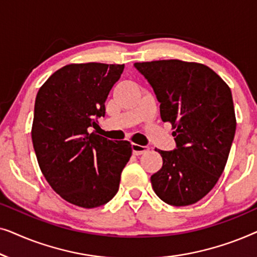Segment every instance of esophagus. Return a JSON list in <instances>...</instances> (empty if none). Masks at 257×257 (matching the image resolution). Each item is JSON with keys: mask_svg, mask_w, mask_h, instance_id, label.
<instances>
[{"mask_svg": "<svg viewBox=\"0 0 257 257\" xmlns=\"http://www.w3.org/2000/svg\"><path fill=\"white\" fill-rule=\"evenodd\" d=\"M149 150H150V147H147V146H142V145H138V144H132L133 154H136V156H140V154L146 153Z\"/></svg>", "mask_w": 257, "mask_h": 257, "instance_id": "obj_1", "label": "esophagus"}]
</instances>
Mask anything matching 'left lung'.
Listing matches in <instances>:
<instances>
[{
	"label": "left lung",
	"mask_w": 257,
	"mask_h": 257,
	"mask_svg": "<svg viewBox=\"0 0 257 257\" xmlns=\"http://www.w3.org/2000/svg\"><path fill=\"white\" fill-rule=\"evenodd\" d=\"M135 68L153 87L177 144L158 150L163 167L151 177L153 191L168 205H193L212 191L227 164L236 130L231 91L200 63L164 59Z\"/></svg>",
	"instance_id": "obj_1"
}]
</instances>
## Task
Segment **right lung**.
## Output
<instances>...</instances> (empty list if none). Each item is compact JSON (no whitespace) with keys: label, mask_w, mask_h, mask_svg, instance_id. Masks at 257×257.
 Instances as JSON below:
<instances>
[{"label":"right lung","mask_w":257,"mask_h":257,"mask_svg":"<svg viewBox=\"0 0 257 257\" xmlns=\"http://www.w3.org/2000/svg\"><path fill=\"white\" fill-rule=\"evenodd\" d=\"M122 71L124 64H69L37 92L31 139L38 165L51 188L75 206L110 201L131 158L127 140L90 132L105 115V100Z\"/></svg>","instance_id":"obj_1"}]
</instances>
